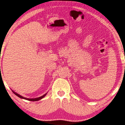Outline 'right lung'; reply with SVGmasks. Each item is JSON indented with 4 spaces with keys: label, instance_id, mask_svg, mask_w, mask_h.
Masks as SVG:
<instances>
[{
    "label": "right lung",
    "instance_id": "right-lung-1",
    "mask_svg": "<svg viewBox=\"0 0 125 125\" xmlns=\"http://www.w3.org/2000/svg\"><path fill=\"white\" fill-rule=\"evenodd\" d=\"M12 91H13V90H12ZM13 94H15L16 95L18 96V97H19L20 98H21V99H24L28 100H30V101H38V100H39L42 99L43 97H44V96H45L46 95V94H43V96H41V97H37V98L29 99V98H26V97H23L22 96L20 95V94H17V93H16V92H13Z\"/></svg>",
    "mask_w": 125,
    "mask_h": 125
}]
</instances>
